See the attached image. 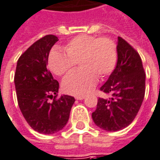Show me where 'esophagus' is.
<instances>
[{
    "mask_svg": "<svg viewBox=\"0 0 160 160\" xmlns=\"http://www.w3.org/2000/svg\"><path fill=\"white\" fill-rule=\"evenodd\" d=\"M77 100H84L85 96H76L75 97Z\"/></svg>",
    "mask_w": 160,
    "mask_h": 160,
    "instance_id": "esophagus-1",
    "label": "esophagus"
}]
</instances>
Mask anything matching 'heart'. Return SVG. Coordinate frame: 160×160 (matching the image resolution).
I'll list each match as a JSON object with an SVG mask.
<instances>
[{"label":"heart","instance_id":"heart-1","mask_svg":"<svg viewBox=\"0 0 160 160\" xmlns=\"http://www.w3.org/2000/svg\"><path fill=\"white\" fill-rule=\"evenodd\" d=\"M66 52L53 49L49 54V67L55 74L63 75L79 62L81 69L67 74L62 82L63 90L76 96L90 93L97 83V76L108 75L117 63L116 44L107 38L80 35L66 44Z\"/></svg>","mask_w":160,"mask_h":160}]
</instances>
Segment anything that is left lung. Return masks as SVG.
I'll list each match as a JSON object with an SVG mask.
<instances>
[{
	"instance_id": "left-lung-1",
	"label": "left lung",
	"mask_w": 160,
	"mask_h": 160,
	"mask_svg": "<svg viewBox=\"0 0 160 160\" xmlns=\"http://www.w3.org/2000/svg\"><path fill=\"white\" fill-rule=\"evenodd\" d=\"M117 52L116 68L100 88L111 97L99 98L92 113L96 126L107 131H118L130 125L140 109L145 92V73L139 54L120 37Z\"/></svg>"
}]
</instances>
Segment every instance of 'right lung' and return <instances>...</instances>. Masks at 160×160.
<instances>
[{"label":"right lung","mask_w":160,"mask_h":160,"mask_svg":"<svg viewBox=\"0 0 160 160\" xmlns=\"http://www.w3.org/2000/svg\"><path fill=\"white\" fill-rule=\"evenodd\" d=\"M58 39L47 35L35 42L19 58L15 73L17 102L29 125L41 134H53L68 122L75 99L61 95L59 84L47 69L50 51ZM53 98L52 102L49 98Z\"/></svg>","instance_id":"right-lung-1"}]
</instances>
